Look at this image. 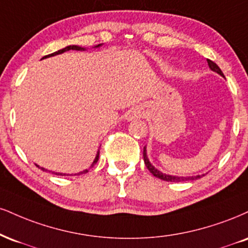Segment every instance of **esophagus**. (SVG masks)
I'll return each mask as SVG.
<instances>
[{
  "label": "esophagus",
  "instance_id": "1",
  "mask_svg": "<svg viewBox=\"0 0 248 248\" xmlns=\"http://www.w3.org/2000/svg\"><path fill=\"white\" fill-rule=\"evenodd\" d=\"M140 115H141V112H140L139 109H133V111L128 112L127 118H128V120H133V119L139 118Z\"/></svg>",
  "mask_w": 248,
  "mask_h": 248
}]
</instances>
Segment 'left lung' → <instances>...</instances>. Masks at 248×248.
<instances>
[{
    "label": "left lung",
    "instance_id": "left-lung-1",
    "mask_svg": "<svg viewBox=\"0 0 248 248\" xmlns=\"http://www.w3.org/2000/svg\"><path fill=\"white\" fill-rule=\"evenodd\" d=\"M208 62V65H209V68L213 71H216L217 74H219L220 76L224 77V74H223V71L220 70V68L217 65L215 62L211 61V60H207ZM143 159H144V164L145 166H147L149 171H150L151 174H154L156 178H159L162 179L164 181H171V183H179V181H189V180H196V179L201 178L202 175H196V177H174V175H169V174H164V173L159 172L158 170H156L154 168L153 165H151L150 162H149L148 157H147V153H145V147L143 149ZM204 175V174H203Z\"/></svg>",
    "mask_w": 248,
    "mask_h": 248
}]
</instances>
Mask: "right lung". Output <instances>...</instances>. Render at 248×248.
<instances>
[{"instance_id":"obj_1","label":"right lung","mask_w":248,"mask_h":248,"mask_svg":"<svg viewBox=\"0 0 248 248\" xmlns=\"http://www.w3.org/2000/svg\"><path fill=\"white\" fill-rule=\"evenodd\" d=\"M98 46H100V45H98ZM97 46V47H98ZM69 49H76V50H80V49H84V48H80V47H78V46H67L65 47V48H63V49H60V50H58V52H55V53H52V54H49V55H46V56H44L43 59H45V58H48V56H54V55H56V54H61V53H63V52H67V50H69ZM98 159H99V153L97 154V156H95V158H94V160H93V163H92V165L91 166H93L95 163L98 162ZM41 170H43V171H47V170H45V169H43L41 168ZM50 172V171H49ZM88 172V170H85L84 172H80V173H86ZM53 174H58V175H62V173H55V172H52ZM80 173H78V174H80ZM77 174V175H78ZM63 175H65V174H63ZM68 175V174H67Z\"/></svg>"}]
</instances>
